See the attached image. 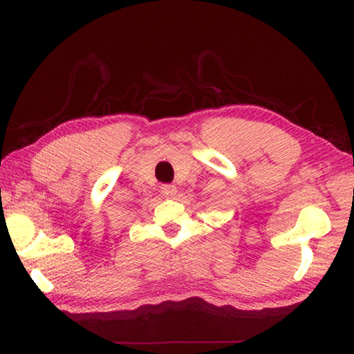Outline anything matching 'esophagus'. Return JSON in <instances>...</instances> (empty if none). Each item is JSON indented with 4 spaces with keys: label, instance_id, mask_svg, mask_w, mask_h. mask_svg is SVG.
<instances>
[{
    "label": "esophagus",
    "instance_id": "esophagus-1",
    "mask_svg": "<svg viewBox=\"0 0 354 354\" xmlns=\"http://www.w3.org/2000/svg\"><path fill=\"white\" fill-rule=\"evenodd\" d=\"M176 192H178L176 187L171 185V184H165V185L161 187V193H162V196H165V198H175Z\"/></svg>",
    "mask_w": 354,
    "mask_h": 354
}]
</instances>
